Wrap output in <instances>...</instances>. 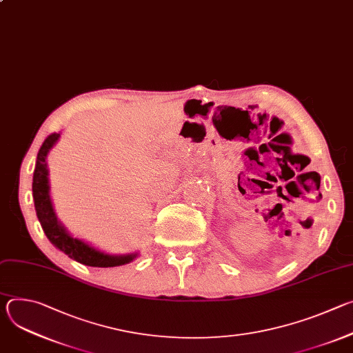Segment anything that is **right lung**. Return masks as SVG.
<instances>
[{
  "label": "right lung",
  "mask_w": 353,
  "mask_h": 353,
  "mask_svg": "<svg viewBox=\"0 0 353 353\" xmlns=\"http://www.w3.org/2000/svg\"><path fill=\"white\" fill-rule=\"evenodd\" d=\"M60 134L53 132L50 134L43 145L39 149L36 166L33 172V183H32V191H33V199H34V208L39 218V222L47 236V239L52 241L59 250L65 253L70 259L89 267H117L124 265L130 261H132L137 254H128V256H109L102 253L89 244L83 243L82 240L74 239L70 236V233L60 225V222L56 218L52 201H50L48 195V170L46 165V157L48 150L53 148V145L57 142Z\"/></svg>",
  "instance_id": "obj_1"
}]
</instances>
